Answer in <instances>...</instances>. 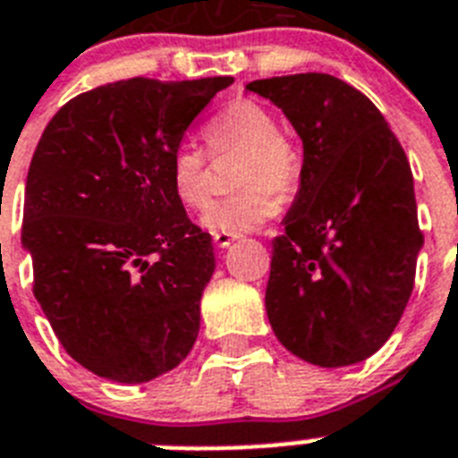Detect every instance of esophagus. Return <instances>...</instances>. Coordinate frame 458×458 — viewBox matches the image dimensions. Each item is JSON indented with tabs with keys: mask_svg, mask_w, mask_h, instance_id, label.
Wrapping results in <instances>:
<instances>
[{
	"mask_svg": "<svg viewBox=\"0 0 458 458\" xmlns=\"http://www.w3.org/2000/svg\"><path fill=\"white\" fill-rule=\"evenodd\" d=\"M233 240H235V235H228V233H214V242H216L218 249H225L233 244Z\"/></svg>",
	"mask_w": 458,
	"mask_h": 458,
	"instance_id": "34e87169",
	"label": "esophagus"
}]
</instances>
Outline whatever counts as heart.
Instances as JSON below:
<instances>
[{
    "mask_svg": "<svg viewBox=\"0 0 458 458\" xmlns=\"http://www.w3.org/2000/svg\"><path fill=\"white\" fill-rule=\"evenodd\" d=\"M211 155L244 150L235 185L240 192L223 197L204 211L202 225L214 233L240 235L259 228L280 211L278 192H289L301 178V155L280 133V124L254 100H233L207 126ZM169 183L188 209L209 202V159L199 145L183 140L169 157Z\"/></svg>",
    "mask_w": 458,
    "mask_h": 458,
    "instance_id": "b5f03b06",
    "label": "heart"
}]
</instances>
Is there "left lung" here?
I'll use <instances>...</instances> for the list:
<instances>
[{"label":"left lung","mask_w":458,"mask_h":458,"mask_svg":"<svg viewBox=\"0 0 458 458\" xmlns=\"http://www.w3.org/2000/svg\"><path fill=\"white\" fill-rule=\"evenodd\" d=\"M303 140L301 185L273 240L266 310L275 336L319 367L362 362L395 332L423 233L414 178L384 114L325 72L247 84Z\"/></svg>","instance_id":"8db88e82"}]
</instances>
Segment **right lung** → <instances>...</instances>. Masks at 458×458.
Segmentation results:
<instances>
[{
  "label": "right lung",
  "mask_w": 458,
  "mask_h": 458,
  "mask_svg": "<svg viewBox=\"0 0 458 458\" xmlns=\"http://www.w3.org/2000/svg\"><path fill=\"white\" fill-rule=\"evenodd\" d=\"M233 77L122 80L74 96L37 143L25 183L32 292L72 360L145 384L183 362L214 275L211 235L188 218L169 157Z\"/></svg>",
  "instance_id": "obj_1"
}]
</instances>
